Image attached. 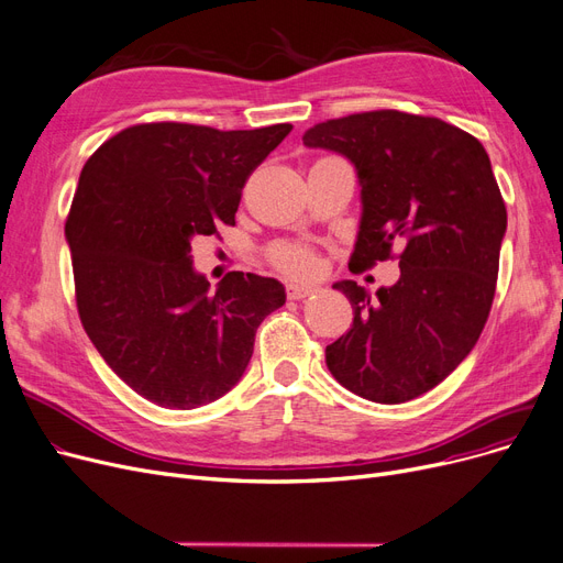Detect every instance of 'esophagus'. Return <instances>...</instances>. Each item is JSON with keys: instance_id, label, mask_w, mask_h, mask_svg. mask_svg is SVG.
<instances>
[{"instance_id": "1", "label": "esophagus", "mask_w": 563, "mask_h": 563, "mask_svg": "<svg viewBox=\"0 0 563 563\" xmlns=\"http://www.w3.org/2000/svg\"><path fill=\"white\" fill-rule=\"evenodd\" d=\"M317 287L314 285H303V283H289L287 285V297L289 299H306L310 295H314Z\"/></svg>"}]
</instances>
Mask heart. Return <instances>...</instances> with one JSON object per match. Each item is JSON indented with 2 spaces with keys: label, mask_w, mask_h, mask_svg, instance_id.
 Listing matches in <instances>:
<instances>
[{
  "label": "heart",
  "mask_w": 563,
  "mask_h": 563,
  "mask_svg": "<svg viewBox=\"0 0 563 563\" xmlns=\"http://www.w3.org/2000/svg\"><path fill=\"white\" fill-rule=\"evenodd\" d=\"M274 262L295 276H310L317 272V257L312 251L297 246V243H280L272 253Z\"/></svg>",
  "instance_id": "1"
}]
</instances>
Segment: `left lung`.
<instances>
[{
	"mask_svg": "<svg viewBox=\"0 0 563 563\" xmlns=\"http://www.w3.org/2000/svg\"><path fill=\"white\" fill-rule=\"evenodd\" d=\"M345 156L361 186L350 264L400 253V278L375 297L340 280L354 322L327 347L331 375L352 394L398 405L446 379L467 356L495 299L506 207L483 144L434 117L375 110L303 135Z\"/></svg>",
	"mask_w": 563,
	"mask_h": 563,
	"instance_id": "obj_1",
	"label": "left lung"
}]
</instances>
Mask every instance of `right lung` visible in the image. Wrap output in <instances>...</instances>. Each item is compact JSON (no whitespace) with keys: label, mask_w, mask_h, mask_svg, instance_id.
Segmentation results:
<instances>
[{"label":"right lung","mask_w":563,"mask_h":563,"mask_svg":"<svg viewBox=\"0 0 563 563\" xmlns=\"http://www.w3.org/2000/svg\"><path fill=\"white\" fill-rule=\"evenodd\" d=\"M291 124L255 131L140 124L85 163L66 221L76 301L93 347L135 394L167 409L213 402L241 379L276 278L232 272L216 289L190 241L234 225L241 188Z\"/></svg>","instance_id":"add662e5"}]
</instances>
